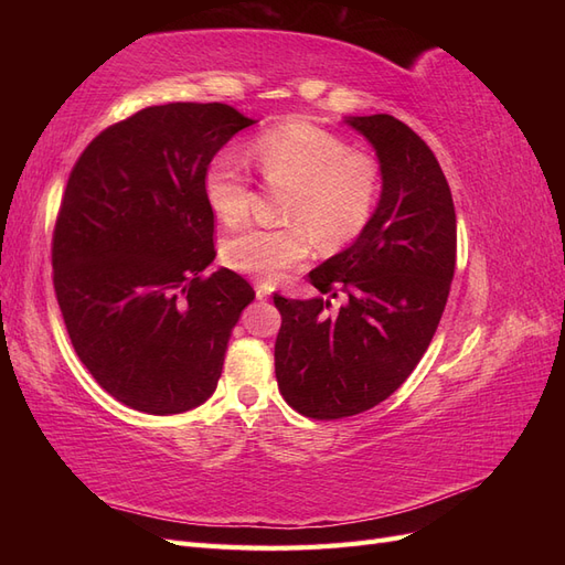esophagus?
<instances>
[{"mask_svg": "<svg viewBox=\"0 0 565 565\" xmlns=\"http://www.w3.org/2000/svg\"><path fill=\"white\" fill-rule=\"evenodd\" d=\"M270 297V289L266 287V285H256V299H262V301H266Z\"/></svg>", "mask_w": 565, "mask_h": 565, "instance_id": "esophagus-1", "label": "esophagus"}]
</instances>
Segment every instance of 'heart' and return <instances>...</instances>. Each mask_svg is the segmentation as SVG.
<instances>
[{
	"label": "heart",
	"mask_w": 565,
	"mask_h": 565,
	"mask_svg": "<svg viewBox=\"0 0 565 565\" xmlns=\"http://www.w3.org/2000/svg\"><path fill=\"white\" fill-rule=\"evenodd\" d=\"M247 158L268 185L287 188V224L231 233L221 247L231 268L276 280L309 256L313 237L320 252H337L367 226L380 198V164L367 152L349 150L332 131L295 119L254 136ZM202 191L226 224H237L252 210V179L235 150L216 152L204 169Z\"/></svg>",
	"instance_id": "1"
}]
</instances>
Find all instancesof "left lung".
I'll return each instance as SVG.
<instances>
[{
	"label": "left lung",
	"instance_id": "obj_1",
	"mask_svg": "<svg viewBox=\"0 0 565 565\" xmlns=\"http://www.w3.org/2000/svg\"><path fill=\"white\" fill-rule=\"evenodd\" d=\"M347 122L372 143L382 198L358 241L309 273L330 299L273 295L282 316L276 377L282 398L311 419H341L380 405L429 349L457 259L450 185L431 148L393 115Z\"/></svg>",
	"mask_w": 565,
	"mask_h": 565
}]
</instances>
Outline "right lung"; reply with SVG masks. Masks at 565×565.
<instances>
[{
  "label": "right lung",
  "mask_w": 565,
  "mask_h": 565,
  "mask_svg": "<svg viewBox=\"0 0 565 565\" xmlns=\"http://www.w3.org/2000/svg\"><path fill=\"white\" fill-rule=\"evenodd\" d=\"M254 119L226 104L150 106L82 150L51 237L54 292L75 353L148 415L207 401L252 285L214 256L204 169Z\"/></svg>",
  "instance_id": "obj_1"
}]
</instances>
